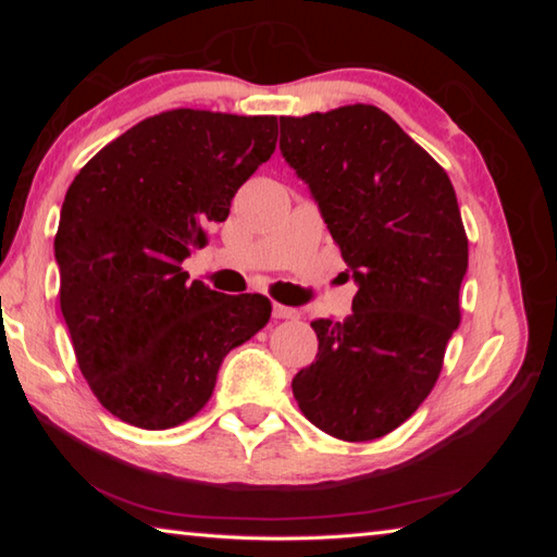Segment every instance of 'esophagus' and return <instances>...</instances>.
<instances>
[{
	"label": "esophagus",
	"mask_w": 557,
	"mask_h": 557,
	"mask_svg": "<svg viewBox=\"0 0 557 557\" xmlns=\"http://www.w3.org/2000/svg\"><path fill=\"white\" fill-rule=\"evenodd\" d=\"M272 317H275V319H297L299 312H297V309H292V307H285V305H272Z\"/></svg>",
	"instance_id": "esophagus-1"
}]
</instances>
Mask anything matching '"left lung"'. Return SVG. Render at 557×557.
Instances as JSON below:
<instances>
[{
	"instance_id": "1",
	"label": "left lung",
	"mask_w": 557,
	"mask_h": 557,
	"mask_svg": "<svg viewBox=\"0 0 557 557\" xmlns=\"http://www.w3.org/2000/svg\"><path fill=\"white\" fill-rule=\"evenodd\" d=\"M280 152L309 186L358 292L317 319V361L292 379L305 418L369 442L428 398L459 326L469 243L445 169L373 106L280 117Z\"/></svg>"
}]
</instances>
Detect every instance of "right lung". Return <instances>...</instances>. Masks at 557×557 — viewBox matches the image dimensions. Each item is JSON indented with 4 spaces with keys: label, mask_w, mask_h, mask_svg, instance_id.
Wrapping results in <instances>:
<instances>
[{
    "label": "right lung",
    "mask_w": 557,
    "mask_h": 557,
    "mask_svg": "<svg viewBox=\"0 0 557 557\" xmlns=\"http://www.w3.org/2000/svg\"><path fill=\"white\" fill-rule=\"evenodd\" d=\"M275 143L272 115L169 110L102 147L65 191L53 240L61 312L81 373L127 425L194 418L223 358L268 324V297H225L188 282L182 262Z\"/></svg>",
    "instance_id": "right-lung-1"
}]
</instances>
